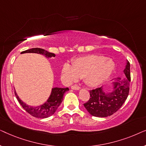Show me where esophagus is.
<instances>
[{
    "label": "esophagus",
    "mask_w": 146,
    "mask_h": 146,
    "mask_svg": "<svg viewBox=\"0 0 146 146\" xmlns=\"http://www.w3.org/2000/svg\"><path fill=\"white\" fill-rule=\"evenodd\" d=\"M71 88L72 90H79L80 89V87L78 86H77V85H74L71 87Z\"/></svg>",
    "instance_id": "esophagus-1"
}]
</instances>
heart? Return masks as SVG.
<instances>
[{"mask_svg":"<svg viewBox=\"0 0 146 146\" xmlns=\"http://www.w3.org/2000/svg\"><path fill=\"white\" fill-rule=\"evenodd\" d=\"M115 68L111 59L97 55H89L78 58L73 64L65 63L62 74L68 82L77 80L84 77L86 83L90 86H97L108 78Z\"/></svg>","mask_w":146,"mask_h":146,"instance_id":"1","label":"heart"}]
</instances>
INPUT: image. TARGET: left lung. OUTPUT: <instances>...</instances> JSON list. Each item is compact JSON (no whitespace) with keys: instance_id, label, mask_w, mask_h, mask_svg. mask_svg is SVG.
<instances>
[{"instance_id":"left-lung-1","label":"left lung","mask_w":146,"mask_h":146,"mask_svg":"<svg viewBox=\"0 0 146 146\" xmlns=\"http://www.w3.org/2000/svg\"><path fill=\"white\" fill-rule=\"evenodd\" d=\"M124 77L117 78L111 82L109 92L104 90V86L90 91V100L84 104L85 108L92 115L104 117L112 115L125 102L129 94L130 82V64L126 60Z\"/></svg>"}]
</instances>
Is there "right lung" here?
I'll list each match as a JSON object with an SVG mask.
<instances>
[{
    "mask_svg": "<svg viewBox=\"0 0 146 146\" xmlns=\"http://www.w3.org/2000/svg\"><path fill=\"white\" fill-rule=\"evenodd\" d=\"M25 53H36L40 54L43 56H45L46 57L52 58L55 57V54L54 53L49 52L45 50L39 48H34L27 50L22 52L21 54ZM68 88H53L52 89L51 94L50 95L48 99L46 102H45L43 104L37 106H32L27 104L23 102L22 100L20 99L19 96L17 95L16 91L15 92V96L17 97L18 101L19 102L20 104L22 106V107L27 111L28 113L33 115L34 117H38V118H46L51 115H52L55 111H56L62 102L63 100V96L64 94L66 92L68 91Z\"/></svg>",
    "mask_w": 146,
    "mask_h": 146,
    "instance_id": "1",
    "label": "right lung"
}]
</instances>
